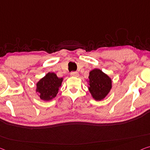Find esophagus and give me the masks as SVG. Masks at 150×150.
<instances>
[{"instance_id": "1", "label": "esophagus", "mask_w": 150, "mask_h": 150, "mask_svg": "<svg viewBox=\"0 0 150 150\" xmlns=\"http://www.w3.org/2000/svg\"><path fill=\"white\" fill-rule=\"evenodd\" d=\"M71 77H77L78 76H79V73H78L77 72H71Z\"/></svg>"}]
</instances>
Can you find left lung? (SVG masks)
<instances>
[{
  "mask_svg": "<svg viewBox=\"0 0 150 150\" xmlns=\"http://www.w3.org/2000/svg\"><path fill=\"white\" fill-rule=\"evenodd\" d=\"M88 89L91 98L96 101H101L110 93L112 81L109 76L98 69H94L89 73Z\"/></svg>",
  "mask_w": 150,
  "mask_h": 150,
  "instance_id": "obj_1",
  "label": "left lung"
}]
</instances>
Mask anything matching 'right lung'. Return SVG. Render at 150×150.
<instances>
[{
	"label": "right lung",
	"instance_id": "add662e5",
	"mask_svg": "<svg viewBox=\"0 0 150 150\" xmlns=\"http://www.w3.org/2000/svg\"><path fill=\"white\" fill-rule=\"evenodd\" d=\"M63 78L58 77L54 73L49 72L36 83V91L40 99L51 101L57 96Z\"/></svg>",
	"mask_w": 150,
	"mask_h": 150
}]
</instances>
